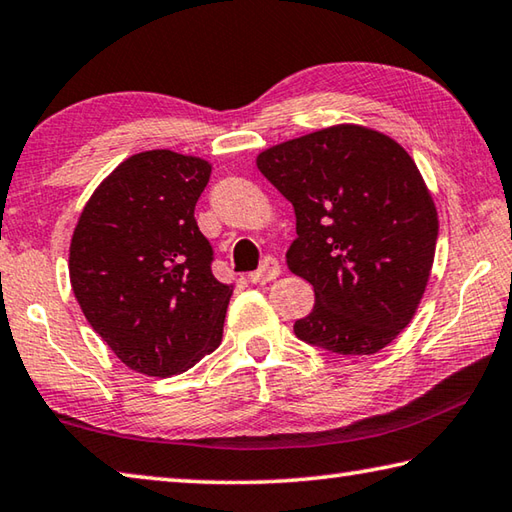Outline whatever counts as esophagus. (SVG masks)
I'll return each instance as SVG.
<instances>
[{
	"mask_svg": "<svg viewBox=\"0 0 512 512\" xmlns=\"http://www.w3.org/2000/svg\"><path fill=\"white\" fill-rule=\"evenodd\" d=\"M277 275H280V264H277V259L275 257H266L264 262H262V266L257 268V271L248 273V280L253 282V284H266V282L275 280Z\"/></svg>",
	"mask_w": 512,
	"mask_h": 512,
	"instance_id": "obj_1",
	"label": "esophagus"
}]
</instances>
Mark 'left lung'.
<instances>
[{"label": "left lung", "instance_id": "1", "mask_svg": "<svg viewBox=\"0 0 512 512\" xmlns=\"http://www.w3.org/2000/svg\"><path fill=\"white\" fill-rule=\"evenodd\" d=\"M257 167L293 203L286 264L315 291L295 336L340 356L387 347L414 318L439 237L412 156L374 129L336 125L271 147Z\"/></svg>", "mask_w": 512, "mask_h": 512}]
</instances>
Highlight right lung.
Segmentation results:
<instances>
[{
    "label": "right lung",
    "instance_id": "obj_1",
    "mask_svg": "<svg viewBox=\"0 0 512 512\" xmlns=\"http://www.w3.org/2000/svg\"><path fill=\"white\" fill-rule=\"evenodd\" d=\"M212 165L150 150L120 163L73 230L69 275L87 322L120 362L167 378L215 351L232 286L212 275L194 219Z\"/></svg>",
    "mask_w": 512,
    "mask_h": 512
}]
</instances>
